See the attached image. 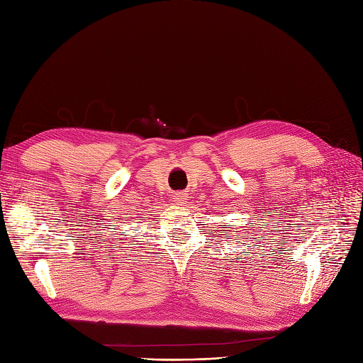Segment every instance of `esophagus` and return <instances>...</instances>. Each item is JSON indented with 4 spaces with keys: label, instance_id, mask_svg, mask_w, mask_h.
<instances>
[{
    "label": "esophagus",
    "instance_id": "esophagus-1",
    "mask_svg": "<svg viewBox=\"0 0 363 363\" xmlns=\"http://www.w3.org/2000/svg\"><path fill=\"white\" fill-rule=\"evenodd\" d=\"M189 197H188L186 192H177V194H174V201H175V205H179V206H183L184 203H186Z\"/></svg>",
    "mask_w": 363,
    "mask_h": 363
}]
</instances>
